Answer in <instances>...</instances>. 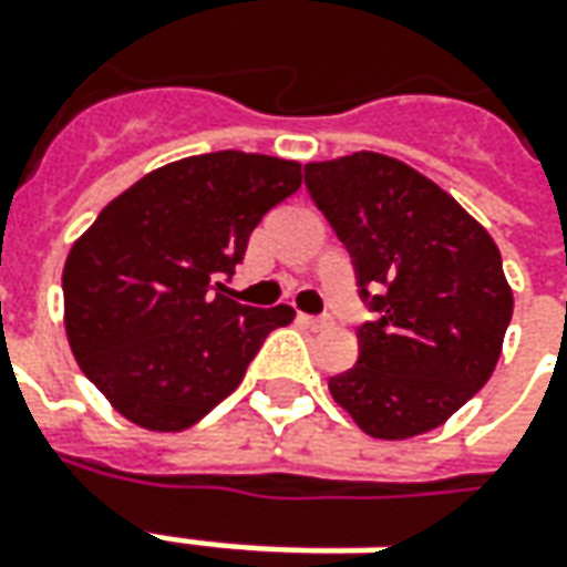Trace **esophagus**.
I'll list each match as a JSON object with an SVG mask.
<instances>
[{
	"label": "esophagus",
	"mask_w": 567,
	"mask_h": 567,
	"mask_svg": "<svg viewBox=\"0 0 567 567\" xmlns=\"http://www.w3.org/2000/svg\"><path fill=\"white\" fill-rule=\"evenodd\" d=\"M300 326H307V329H326V319L322 316H307V313H300Z\"/></svg>",
	"instance_id": "34e87169"
}]
</instances>
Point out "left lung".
<instances>
[{"mask_svg": "<svg viewBox=\"0 0 567 567\" xmlns=\"http://www.w3.org/2000/svg\"><path fill=\"white\" fill-rule=\"evenodd\" d=\"M303 183L379 313L360 326L357 365L329 379L334 403L379 441L441 429L494 375L509 329L496 241L453 195L388 154L307 164Z\"/></svg>", "mask_w": 567, "mask_h": 567, "instance_id": "1", "label": "left lung"}]
</instances>
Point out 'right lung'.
<instances>
[{
	"label": "right lung",
	"instance_id": "obj_1",
	"mask_svg": "<svg viewBox=\"0 0 567 567\" xmlns=\"http://www.w3.org/2000/svg\"><path fill=\"white\" fill-rule=\"evenodd\" d=\"M300 188V164L210 152L142 176L64 260V332L83 375L148 431H183L241 384L288 303L254 310L223 276L254 226Z\"/></svg>",
	"mask_w": 567,
	"mask_h": 567
}]
</instances>
